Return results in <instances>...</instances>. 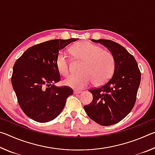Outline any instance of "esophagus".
<instances>
[{"instance_id": "34e87169", "label": "esophagus", "mask_w": 155, "mask_h": 155, "mask_svg": "<svg viewBox=\"0 0 155 155\" xmlns=\"http://www.w3.org/2000/svg\"><path fill=\"white\" fill-rule=\"evenodd\" d=\"M81 93H82V91L78 90H74V94H81Z\"/></svg>"}]
</instances>
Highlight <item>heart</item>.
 I'll list each match as a JSON object with an SVG mask.
<instances>
[{
    "label": "heart",
    "mask_w": 155,
    "mask_h": 155,
    "mask_svg": "<svg viewBox=\"0 0 155 155\" xmlns=\"http://www.w3.org/2000/svg\"><path fill=\"white\" fill-rule=\"evenodd\" d=\"M74 57L83 61L80 74H70L64 80L68 87L76 89L85 88L94 81L95 85L107 82L113 75L115 59L111 52L89 41H81L72 47ZM56 65L59 72L66 76L70 72V59L65 51L57 54Z\"/></svg>",
    "instance_id": "1"
}]
</instances>
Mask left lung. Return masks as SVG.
<instances>
[{
  "label": "left lung",
  "mask_w": 155,
  "mask_h": 155,
  "mask_svg": "<svg viewBox=\"0 0 155 155\" xmlns=\"http://www.w3.org/2000/svg\"><path fill=\"white\" fill-rule=\"evenodd\" d=\"M91 41L105 46L115 59L113 77L98 88L89 90L92 103L84 106L86 114L98 124L110 126L121 121L133 109L141 81L134 57L120 44L109 40Z\"/></svg>",
  "instance_id": "1"
}]
</instances>
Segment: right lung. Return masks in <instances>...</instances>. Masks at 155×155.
I'll return each mask as SVG.
<instances>
[{"label": "right lung", "instance_id": "1", "mask_svg": "<svg viewBox=\"0 0 155 155\" xmlns=\"http://www.w3.org/2000/svg\"><path fill=\"white\" fill-rule=\"evenodd\" d=\"M78 40H52L28 48L15 61L12 84L25 114L36 122L54 120L64 109L72 89L57 87L60 79L56 65L59 51Z\"/></svg>", "mask_w": 155, "mask_h": 155}]
</instances>
